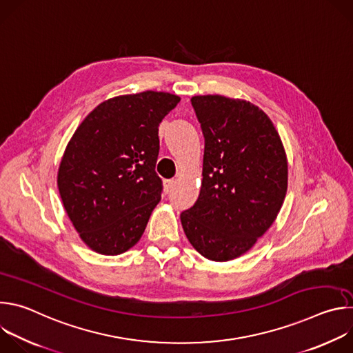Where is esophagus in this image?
Here are the masks:
<instances>
[{
	"label": "esophagus",
	"mask_w": 353,
	"mask_h": 353,
	"mask_svg": "<svg viewBox=\"0 0 353 353\" xmlns=\"http://www.w3.org/2000/svg\"><path fill=\"white\" fill-rule=\"evenodd\" d=\"M176 183H177V181H176V180H174V179H172V180H166V183H165V187H166V191H168V192H170V191H172V190H173V187H174V185H176Z\"/></svg>",
	"instance_id": "1"
}]
</instances>
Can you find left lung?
<instances>
[{
    "mask_svg": "<svg viewBox=\"0 0 353 353\" xmlns=\"http://www.w3.org/2000/svg\"><path fill=\"white\" fill-rule=\"evenodd\" d=\"M205 138L203 180L195 204L180 215L198 253L234 260L275 222L288 190V158L264 110L244 99L192 96Z\"/></svg>",
    "mask_w": 353,
    "mask_h": 353,
    "instance_id": "left-lung-1",
    "label": "left lung"
}]
</instances>
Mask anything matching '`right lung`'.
<instances>
[{
    "label": "right lung",
    "instance_id": "1",
    "mask_svg": "<svg viewBox=\"0 0 353 353\" xmlns=\"http://www.w3.org/2000/svg\"><path fill=\"white\" fill-rule=\"evenodd\" d=\"M180 97L145 90L97 105L71 137L57 173L81 240L103 256L134 247L161 201L159 124Z\"/></svg>",
    "mask_w": 353,
    "mask_h": 353
}]
</instances>
